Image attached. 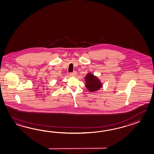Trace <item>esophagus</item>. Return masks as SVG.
I'll list each match as a JSON object with an SVG mask.
<instances>
[{
    "instance_id": "34e87169",
    "label": "esophagus",
    "mask_w": 154,
    "mask_h": 154,
    "mask_svg": "<svg viewBox=\"0 0 154 154\" xmlns=\"http://www.w3.org/2000/svg\"><path fill=\"white\" fill-rule=\"evenodd\" d=\"M76 74H77V72H76V71H74V72H71V73L70 74V76H75L76 75Z\"/></svg>"
}]
</instances>
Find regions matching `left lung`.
<instances>
[{"label": "left lung", "mask_w": 154, "mask_h": 154, "mask_svg": "<svg viewBox=\"0 0 154 154\" xmlns=\"http://www.w3.org/2000/svg\"><path fill=\"white\" fill-rule=\"evenodd\" d=\"M85 79L86 82L85 86L87 89L91 92L96 91L100 89L103 86L100 80L91 73H88L85 76Z\"/></svg>", "instance_id": "left-lung-1"}]
</instances>
